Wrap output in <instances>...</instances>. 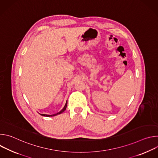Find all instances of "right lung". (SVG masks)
<instances>
[{
	"label": "right lung",
	"instance_id": "1",
	"mask_svg": "<svg viewBox=\"0 0 158 158\" xmlns=\"http://www.w3.org/2000/svg\"><path fill=\"white\" fill-rule=\"evenodd\" d=\"M67 101H66V103H65V106L64 107V108L59 112H57V114H52V115H48V114H40V115H42V116H47V117H50V116H56V115H57V114H61L62 112H63L65 109H66V107H67Z\"/></svg>",
	"mask_w": 158,
	"mask_h": 158
}]
</instances>
